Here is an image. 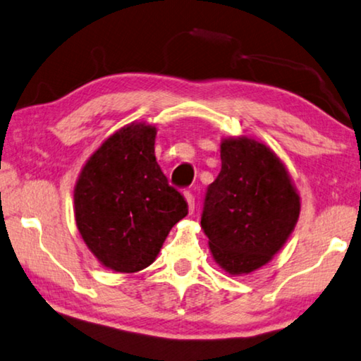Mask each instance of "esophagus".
Listing matches in <instances>:
<instances>
[{
	"label": "esophagus",
	"mask_w": 361,
	"mask_h": 361,
	"mask_svg": "<svg viewBox=\"0 0 361 361\" xmlns=\"http://www.w3.org/2000/svg\"><path fill=\"white\" fill-rule=\"evenodd\" d=\"M185 198H187V203H188V212L193 213V212H195V197H193L192 192H185Z\"/></svg>",
	"instance_id": "1"
}]
</instances>
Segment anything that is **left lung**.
I'll return each mask as SVG.
<instances>
[{
    "label": "left lung",
    "instance_id": "1",
    "mask_svg": "<svg viewBox=\"0 0 361 361\" xmlns=\"http://www.w3.org/2000/svg\"><path fill=\"white\" fill-rule=\"evenodd\" d=\"M300 214V197L274 152L253 138L221 143V171L204 195L202 227L229 274H248L281 250Z\"/></svg>",
    "mask_w": 361,
    "mask_h": 361
}]
</instances>
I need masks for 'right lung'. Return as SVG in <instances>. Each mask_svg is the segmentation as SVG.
Returning <instances> with one entry per match:
<instances>
[{"mask_svg":"<svg viewBox=\"0 0 361 361\" xmlns=\"http://www.w3.org/2000/svg\"><path fill=\"white\" fill-rule=\"evenodd\" d=\"M157 127L132 123L99 147L77 180L75 223L92 253L118 273L152 264L188 204L154 157Z\"/></svg>","mask_w":361,"mask_h":361,"instance_id":"add662e5","label":"right lung"}]
</instances>
